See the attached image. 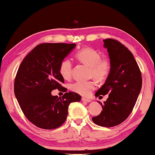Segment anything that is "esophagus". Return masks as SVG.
I'll return each instance as SVG.
<instances>
[{
    "label": "esophagus",
    "instance_id": "obj_1",
    "mask_svg": "<svg viewBox=\"0 0 155 155\" xmlns=\"http://www.w3.org/2000/svg\"><path fill=\"white\" fill-rule=\"evenodd\" d=\"M81 100H82L83 102H91V100L88 99V98L84 97H83L82 98H81Z\"/></svg>",
    "mask_w": 155,
    "mask_h": 155
}]
</instances>
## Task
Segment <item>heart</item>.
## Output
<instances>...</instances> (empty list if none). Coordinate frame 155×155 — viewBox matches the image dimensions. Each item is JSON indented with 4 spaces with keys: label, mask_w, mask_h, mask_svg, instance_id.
I'll use <instances>...</instances> for the list:
<instances>
[{
    "label": "heart",
    "mask_w": 155,
    "mask_h": 155,
    "mask_svg": "<svg viewBox=\"0 0 155 155\" xmlns=\"http://www.w3.org/2000/svg\"><path fill=\"white\" fill-rule=\"evenodd\" d=\"M75 58L79 62L88 66L90 77H94L98 81L106 79L111 70L110 60L107 58H101L100 53L91 47H85L75 53ZM72 64L68 59L61 61L59 72L64 79L68 80L72 76ZM94 80L76 81L70 85L72 91L83 95H88L96 87Z\"/></svg>",
    "instance_id": "obj_1"
}]
</instances>
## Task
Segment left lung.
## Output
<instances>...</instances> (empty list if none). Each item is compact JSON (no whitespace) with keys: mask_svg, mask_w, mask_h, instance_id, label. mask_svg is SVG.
I'll use <instances>...</instances> for the list:
<instances>
[{"mask_svg":"<svg viewBox=\"0 0 155 155\" xmlns=\"http://www.w3.org/2000/svg\"><path fill=\"white\" fill-rule=\"evenodd\" d=\"M103 41L109 53L111 70L95 95L108 94V97L103 104L99 102L103 110L92 120L97 125L111 127L123 123L133 110L141 91L142 78L133 54L124 45L112 38Z\"/></svg>","mask_w":155,"mask_h":155,"instance_id":"obj_1","label":"left lung"}]
</instances>
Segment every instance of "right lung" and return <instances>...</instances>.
Returning a JSON list of instances; mask_svg holds the SVG:
<instances>
[{"label": "right lung", "mask_w": 155, "mask_h": 155, "mask_svg": "<svg viewBox=\"0 0 155 155\" xmlns=\"http://www.w3.org/2000/svg\"><path fill=\"white\" fill-rule=\"evenodd\" d=\"M75 43H41L26 55L19 66L14 82V93L22 112L39 128L53 129L60 127L68 116L70 103L79 102L81 96L66 92L61 97L53 96L64 79L59 72L61 61L74 48Z\"/></svg>", "instance_id": "add662e5"}]
</instances>
